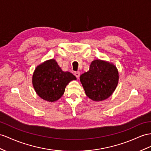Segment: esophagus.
<instances>
[{
  "instance_id": "34e87169",
  "label": "esophagus",
  "mask_w": 151,
  "mask_h": 151,
  "mask_svg": "<svg viewBox=\"0 0 151 151\" xmlns=\"http://www.w3.org/2000/svg\"><path fill=\"white\" fill-rule=\"evenodd\" d=\"M74 75H75V76L77 78H79V77H80V73L79 72V71H76V72H75V73H74Z\"/></svg>"
}]
</instances>
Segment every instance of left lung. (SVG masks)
<instances>
[{"instance_id": "left-lung-1", "label": "left lung", "mask_w": 151, "mask_h": 151, "mask_svg": "<svg viewBox=\"0 0 151 151\" xmlns=\"http://www.w3.org/2000/svg\"><path fill=\"white\" fill-rule=\"evenodd\" d=\"M80 79L88 97L99 101L113 94L118 84L119 73L113 64L94 60L90 65L89 70L81 75Z\"/></svg>"}]
</instances>
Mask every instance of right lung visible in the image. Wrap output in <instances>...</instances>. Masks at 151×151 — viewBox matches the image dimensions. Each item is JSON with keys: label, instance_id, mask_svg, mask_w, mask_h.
I'll return each mask as SVG.
<instances>
[{"label": "right lung", "instance_id": "obj_1", "mask_svg": "<svg viewBox=\"0 0 151 151\" xmlns=\"http://www.w3.org/2000/svg\"><path fill=\"white\" fill-rule=\"evenodd\" d=\"M76 79L70 72L62 70L55 59H50L37 65L32 76V84L41 98L54 102L63 95L67 85Z\"/></svg>", "mask_w": 151, "mask_h": 151}]
</instances>
